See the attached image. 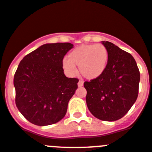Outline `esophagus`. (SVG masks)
Here are the masks:
<instances>
[{
  "label": "esophagus",
  "instance_id": "esophagus-1",
  "mask_svg": "<svg viewBox=\"0 0 152 152\" xmlns=\"http://www.w3.org/2000/svg\"><path fill=\"white\" fill-rule=\"evenodd\" d=\"M83 84H84V82H83L82 80L80 79V80L79 81V82H78V86H79V87H82Z\"/></svg>",
  "mask_w": 152,
  "mask_h": 152
}]
</instances>
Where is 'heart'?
Segmentation results:
<instances>
[{
    "instance_id": "heart-1",
    "label": "heart",
    "mask_w": 152,
    "mask_h": 152,
    "mask_svg": "<svg viewBox=\"0 0 152 152\" xmlns=\"http://www.w3.org/2000/svg\"><path fill=\"white\" fill-rule=\"evenodd\" d=\"M68 60H64L63 68L69 76L76 74L75 66L83 77L95 79L105 71L108 59L107 48L103 44H86L76 47L69 53Z\"/></svg>"
}]
</instances>
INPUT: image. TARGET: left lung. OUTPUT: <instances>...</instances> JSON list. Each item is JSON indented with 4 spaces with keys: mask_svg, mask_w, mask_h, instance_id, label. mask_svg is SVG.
I'll list each match as a JSON object with an SVG mask.
<instances>
[{
    "mask_svg": "<svg viewBox=\"0 0 152 152\" xmlns=\"http://www.w3.org/2000/svg\"><path fill=\"white\" fill-rule=\"evenodd\" d=\"M108 59L104 72L99 77L84 83L86 101L94 116L113 122L124 116L138 95L140 71L136 62L128 52L108 41Z\"/></svg>",
    "mask_w": 152,
    "mask_h": 152,
    "instance_id": "8db88e82",
    "label": "left lung"
}]
</instances>
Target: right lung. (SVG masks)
<instances>
[{
  "label": "right lung",
  "mask_w": 152,
  "mask_h": 152,
  "mask_svg": "<svg viewBox=\"0 0 152 152\" xmlns=\"http://www.w3.org/2000/svg\"><path fill=\"white\" fill-rule=\"evenodd\" d=\"M73 47L71 43L41 46L24 57L14 77L15 103L32 124H55L65 116L79 79L64 74V56Z\"/></svg>",
  "instance_id": "add662e5"
}]
</instances>
